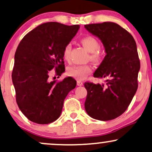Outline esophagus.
Here are the masks:
<instances>
[{"mask_svg": "<svg viewBox=\"0 0 152 152\" xmlns=\"http://www.w3.org/2000/svg\"><path fill=\"white\" fill-rule=\"evenodd\" d=\"M77 86H83V82H82L81 81H79V80H78Z\"/></svg>", "mask_w": 152, "mask_h": 152, "instance_id": "obj_1", "label": "esophagus"}]
</instances>
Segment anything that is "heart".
I'll return each instance as SVG.
<instances>
[{"label": "heart", "mask_w": 152, "mask_h": 152, "mask_svg": "<svg viewBox=\"0 0 152 152\" xmlns=\"http://www.w3.org/2000/svg\"><path fill=\"white\" fill-rule=\"evenodd\" d=\"M81 43L88 52H91L90 58L94 61H99L101 59V54L98 50L100 47V44L96 38L92 36L84 37L81 39ZM71 47L67 45L63 51V57L65 60H69L70 58ZM92 71L91 65H73L67 69L66 73L69 76L77 78L78 80L84 79Z\"/></svg>", "instance_id": "obj_1"}]
</instances>
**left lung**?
I'll return each mask as SVG.
<instances>
[{
    "label": "left lung",
    "mask_w": 152,
    "mask_h": 152,
    "mask_svg": "<svg viewBox=\"0 0 152 152\" xmlns=\"http://www.w3.org/2000/svg\"><path fill=\"white\" fill-rule=\"evenodd\" d=\"M84 27L99 38L106 53L94 76L107 78L105 84L84 83L86 111L96 120H113L127 110L137 90L140 62L136 42L130 33L112 22Z\"/></svg>",
    "instance_id": "1"
}]
</instances>
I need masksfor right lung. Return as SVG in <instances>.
Here are the masks:
<instances>
[{
  "instance_id": "1",
  "label": "right lung",
  "mask_w": 152,
  "mask_h": 152,
  "mask_svg": "<svg viewBox=\"0 0 152 152\" xmlns=\"http://www.w3.org/2000/svg\"><path fill=\"white\" fill-rule=\"evenodd\" d=\"M79 27L56 22L43 23L28 32L18 45L12 80L18 107L30 121L45 125L57 120L66 97L76 87L71 77L58 83L48 78L52 69L58 76L65 71L64 49Z\"/></svg>"
}]
</instances>
